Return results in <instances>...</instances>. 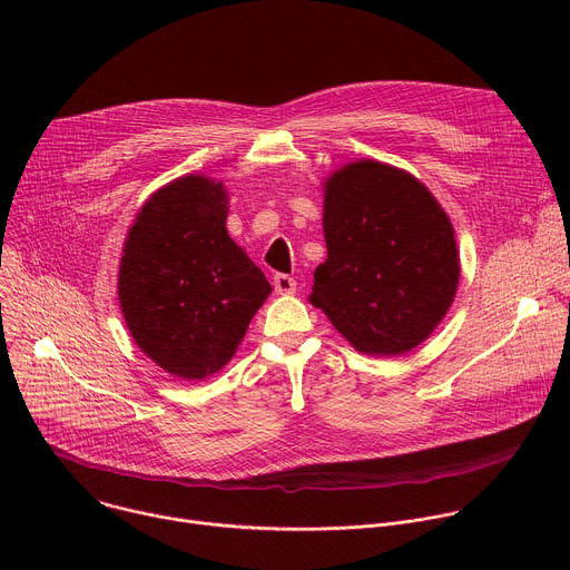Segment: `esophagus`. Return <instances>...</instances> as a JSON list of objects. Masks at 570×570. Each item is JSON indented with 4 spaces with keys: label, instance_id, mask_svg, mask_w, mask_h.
<instances>
[{
    "label": "esophagus",
    "instance_id": "34e87169",
    "mask_svg": "<svg viewBox=\"0 0 570 570\" xmlns=\"http://www.w3.org/2000/svg\"><path fill=\"white\" fill-rule=\"evenodd\" d=\"M273 286H275V293H279V295H291V293H295L297 282H295V277L279 273V275L273 277Z\"/></svg>",
    "mask_w": 570,
    "mask_h": 570
}]
</instances>
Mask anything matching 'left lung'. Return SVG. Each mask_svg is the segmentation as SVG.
<instances>
[{
	"instance_id": "1",
	"label": "left lung",
	"mask_w": 570,
	"mask_h": 570,
	"mask_svg": "<svg viewBox=\"0 0 570 570\" xmlns=\"http://www.w3.org/2000/svg\"><path fill=\"white\" fill-rule=\"evenodd\" d=\"M322 225L330 255L315 268L311 302L334 327L372 356L429 338L460 279L453 227L431 191L361 159L324 185Z\"/></svg>"
}]
</instances>
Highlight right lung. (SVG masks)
Listing matches in <instances>:
<instances>
[{
	"label": "right lung",
	"mask_w": 570,
	"mask_h": 570,
	"mask_svg": "<svg viewBox=\"0 0 570 570\" xmlns=\"http://www.w3.org/2000/svg\"><path fill=\"white\" fill-rule=\"evenodd\" d=\"M220 183L185 176L137 214L119 268V302L135 343L159 367L205 379L236 352L271 293L225 229Z\"/></svg>",
	"instance_id": "right-lung-1"
}]
</instances>
